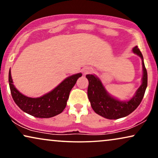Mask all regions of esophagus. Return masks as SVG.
I'll list each match as a JSON object with an SVG mask.
<instances>
[{"instance_id": "34e87169", "label": "esophagus", "mask_w": 158, "mask_h": 158, "mask_svg": "<svg viewBox=\"0 0 158 158\" xmlns=\"http://www.w3.org/2000/svg\"><path fill=\"white\" fill-rule=\"evenodd\" d=\"M92 70H93L92 68H85V69H84L83 73H84V74L86 75V74H88V73H91Z\"/></svg>"}]
</instances>
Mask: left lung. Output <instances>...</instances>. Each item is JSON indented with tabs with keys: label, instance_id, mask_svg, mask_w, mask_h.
Returning <instances> with one entry per match:
<instances>
[{
	"label": "left lung",
	"instance_id": "1",
	"mask_svg": "<svg viewBox=\"0 0 158 158\" xmlns=\"http://www.w3.org/2000/svg\"><path fill=\"white\" fill-rule=\"evenodd\" d=\"M133 52L139 55L142 60L143 76L142 83L135 96L129 101H122L110 96L106 90L100 79L94 75H86L88 80V97L94 111L103 117L109 119H117L135 111L143 98L148 86V73L144 66L143 56L137 46L133 48Z\"/></svg>",
	"mask_w": 158,
	"mask_h": 158
}]
</instances>
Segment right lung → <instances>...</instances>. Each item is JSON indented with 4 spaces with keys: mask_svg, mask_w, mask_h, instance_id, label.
Wrapping results in <instances>:
<instances>
[{
    "mask_svg": "<svg viewBox=\"0 0 158 158\" xmlns=\"http://www.w3.org/2000/svg\"><path fill=\"white\" fill-rule=\"evenodd\" d=\"M81 76V73H77L67 77L55 89L40 98H30L21 94L13 84L10 70L8 82L12 98L23 111L34 117L50 118L63 111L71 89Z\"/></svg>",
    "mask_w": 158,
    "mask_h": 158,
    "instance_id": "1",
    "label": "right lung"
}]
</instances>
